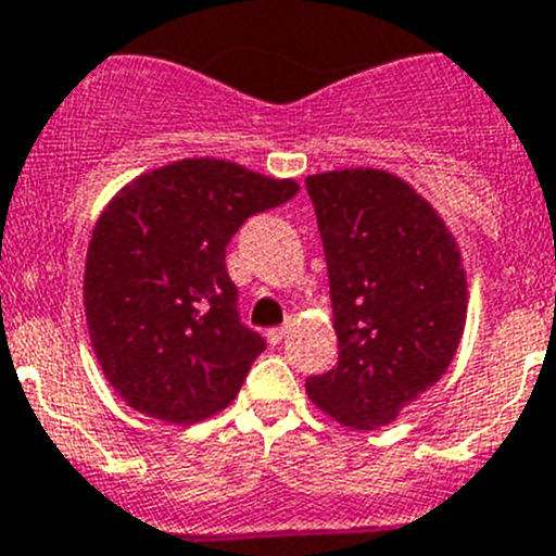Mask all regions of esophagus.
Listing matches in <instances>:
<instances>
[{
  "label": "esophagus",
  "mask_w": 556,
  "mask_h": 556,
  "mask_svg": "<svg viewBox=\"0 0 556 556\" xmlns=\"http://www.w3.org/2000/svg\"><path fill=\"white\" fill-rule=\"evenodd\" d=\"M288 333H290V323H285L282 328H271L266 333V339H268V344H282L285 339H288Z\"/></svg>",
  "instance_id": "esophagus-1"
}]
</instances>
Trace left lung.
<instances>
[{
  "mask_svg": "<svg viewBox=\"0 0 556 556\" xmlns=\"http://www.w3.org/2000/svg\"><path fill=\"white\" fill-rule=\"evenodd\" d=\"M328 261L339 363L306 379L309 401L352 430L395 422L450 368L468 282L444 217L384 169L306 177Z\"/></svg>",
  "mask_w": 556,
  "mask_h": 556,
  "instance_id": "1",
  "label": "left lung"
}]
</instances>
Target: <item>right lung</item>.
Listing matches in <instances>:
<instances>
[{"label":"right lung","instance_id":"obj_1","mask_svg":"<svg viewBox=\"0 0 556 556\" xmlns=\"http://www.w3.org/2000/svg\"><path fill=\"white\" fill-rule=\"evenodd\" d=\"M223 159H182L123 185L93 226L83 304L106 382L139 414L190 425L237 397L266 350L237 314L226 247L299 193Z\"/></svg>","mask_w":556,"mask_h":556}]
</instances>
